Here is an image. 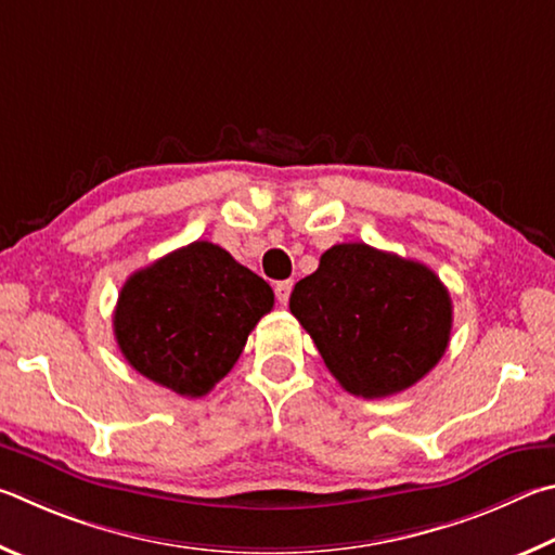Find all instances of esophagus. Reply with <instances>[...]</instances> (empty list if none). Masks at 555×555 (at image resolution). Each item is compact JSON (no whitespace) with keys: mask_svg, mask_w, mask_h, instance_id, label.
Segmentation results:
<instances>
[{"mask_svg":"<svg viewBox=\"0 0 555 555\" xmlns=\"http://www.w3.org/2000/svg\"><path fill=\"white\" fill-rule=\"evenodd\" d=\"M289 293H293V283L289 280H283V283H275V297L280 305H287Z\"/></svg>","mask_w":555,"mask_h":555,"instance_id":"1","label":"esophagus"}]
</instances>
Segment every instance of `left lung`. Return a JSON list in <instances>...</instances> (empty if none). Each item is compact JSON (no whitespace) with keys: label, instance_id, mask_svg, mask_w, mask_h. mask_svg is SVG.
I'll return each instance as SVG.
<instances>
[{"label":"left lung","instance_id":"8db88e82","mask_svg":"<svg viewBox=\"0 0 555 555\" xmlns=\"http://www.w3.org/2000/svg\"><path fill=\"white\" fill-rule=\"evenodd\" d=\"M289 312L344 390L365 400L420 383L453 326L451 295L434 270L367 243L328 248L295 285Z\"/></svg>","mask_w":555,"mask_h":555}]
</instances>
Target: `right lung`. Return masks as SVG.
Masks as SVG:
<instances>
[{
    "label": "right lung",
    "instance_id": "obj_1",
    "mask_svg": "<svg viewBox=\"0 0 555 555\" xmlns=\"http://www.w3.org/2000/svg\"><path fill=\"white\" fill-rule=\"evenodd\" d=\"M272 305L266 280L221 246L194 241L126 280L114 336L133 371L182 397H202L236 365Z\"/></svg>",
    "mask_w": 555,
    "mask_h": 555
}]
</instances>
